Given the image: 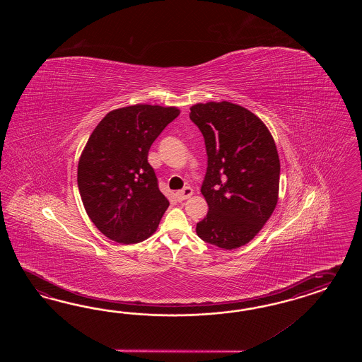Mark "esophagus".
Wrapping results in <instances>:
<instances>
[{"label": "esophagus", "mask_w": 362, "mask_h": 362, "mask_svg": "<svg viewBox=\"0 0 362 362\" xmlns=\"http://www.w3.org/2000/svg\"><path fill=\"white\" fill-rule=\"evenodd\" d=\"M191 195H192V188H191V187H185L183 189L177 191L175 194L176 199H177L179 202L186 200V199H188Z\"/></svg>", "instance_id": "1"}]
</instances>
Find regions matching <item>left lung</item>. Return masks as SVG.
<instances>
[{"label":"left lung","mask_w":362,"mask_h":362,"mask_svg":"<svg viewBox=\"0 0 362 362\" xmlns=\"http://www.w3.org/2000/svg\"><path fill=\"white\" fill-rule=\"evenodd\" d=\"M189 110L209 156L200 191L209 209L197 224V236L233 250L252 240L277 204L276 144L263 122L241 106L209 102Z\"/></svg>","instance_id":"8db88e82"}]
</instances>
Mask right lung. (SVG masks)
<instances>
[{"mask_svg":"<svg viewBox=\"0 0 362 362\" xmlns=\"http://www.w3.org/2000/svg\"><path fill=\"white\" fill-rule=\"evenodd\" d=\"M177 115L176 107L129 106L109 112L90 135L78 163V188L88 218L111 240H146L168 209L147 155Z\"/></svg>","mask_w":362,"mask_h":362,"instance_id":"obj_1","label":"right lung"}]
</instances>
